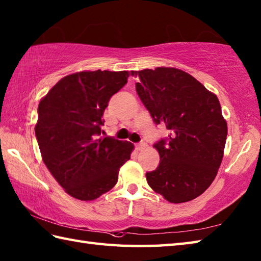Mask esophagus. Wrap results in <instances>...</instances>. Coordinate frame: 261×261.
I'll return each instance as SVG.
<instances>
[{
    "instance_id": "obj_1",
    "label": "esophagus",
    "mask_w": 261,
    "mask_h": 261,
    "mask_svg": "<svg viewBox=\"0 0 261 261\" xmlns=\"http://www.w3.org/2000/svg\"><path fill=\"white\" fill-rule=\"evenodd\" d=\"M146 143L145 142H143V141H141V142H139V143H137V145H136V147H137V149H138V150H141V149H143V148H146Z\"/></svg>"
}]
</instances>
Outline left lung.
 <instances>
[{
	"mask_svg": "<svg viewBox=\"0 0 261 261\" xmlns=\"http://www.w3.org/2000/svg\"><path fill=\"white\" fill-rule=\"evenodd\" d=\"M136 91L168 138L153 145L160 164L148 185L170 203H184L212 184L222 162L228 125L219 98L190 74L171 67L131 71Z\"/></svg>",
	"mask_w": 261,
	"mask_h": 261,
	"instance_id": "1",
	"label": "left lung"
}]
</instances>
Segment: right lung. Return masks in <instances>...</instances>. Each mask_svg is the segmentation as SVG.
I'll return each mask as SVG.
<instances>
[{"instance_id":"add662e5","label":"right lung","mask_w":261,"mask_h":261,"mask_svg":"<svg viewBox=\"0 0 261 261\" xmlns=\"http://www.w3.org/2000/svg\"><path fill=\"white\" fill-rule=\"evenodd\" d=\"M126 70L80 71L64 77L38 107L35 127L41 157L65 192L92 201L118 181L134 145L98 138L110 98L123 87Z\"/></svg>"}]
</instances>
